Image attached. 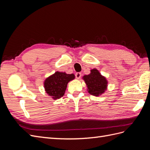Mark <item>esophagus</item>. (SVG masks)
Returning <instances> with one entry per match:
<instances>
[{"label": "esophagus", "mask_w": 150, "mask_h": 150, "mask_svg": "<svg viewBox=\"0 0 150 150\" xmlns=\"http://www.w3.org/2000/svg\"><path fill=\"white\" fill-rule=\"evenodd\" d=\"M81 76V72H76V78L77 79H79Z\"/></svg>", "instance_id": "esophagus-1"}]
</instances>
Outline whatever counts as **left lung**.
I'll list each match as a JSON object with an SVG mask.
<instances>
[{
  "instance_id": "obj_1",
  "label": "left lung",
  "mask_w": 150,
  "mask_h": 150,
  "mask_svg": "<svg viewBox=\"0 0 150 150\" xmlns=\"http://www.w3.org/2000/svg\"><path fill=\"white\" fill-rule=\"evenodd\" d=\"M87 86L88 93L95 96H100L107 89L108 81L96 69L91 70V73L83 77Z\"/></svg>"
}]
</instances>
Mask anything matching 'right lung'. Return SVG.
Segmentation results:
<instances>
[{"instance_id":"1","label":"right lung","mask_w":150,"mask_h":150,"mask_svg":"<svg viewBox=\"0 0 150 150\" xmlns=\"http://www.w3.org/2000/svg\"><path fill=\"white\" fill-rule=\"evenodd\" d=\"M75 78L74 74L57 71L49 76L44 82V87L46 93L52 99H59L64 96L67 83Z\"/></svg>"}]
</instances>
